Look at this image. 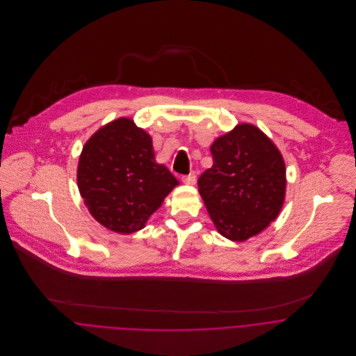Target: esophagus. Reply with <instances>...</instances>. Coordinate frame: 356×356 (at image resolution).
<instances>
[{
	"label": "esophagus",
	"mask_w": 356,
	"mask_h": 356,
	"mask_svg": "<svg viewBox=\"0 0 356 356\" xmlns=\"http://www.w3.org/2000/svg\"><path fill=\"white\" fill-rule=\"evenodd\" d=\"M182 182L186 185H195L196 184V175L195 174H189L182 177Z\"/></svg>",
	"instance_id": "1"
}]
</instances>
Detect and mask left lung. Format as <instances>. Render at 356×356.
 Here are the masks:
<instances>
[{
	"label": "left lung",
	"instance_id": "left-lung-1",
	"mask_svg": "<svg viewBox=\"0 0 356 356\" xmlns=\"http://www.w3.org/2000/svg\"><path fill=\"white\" fill-rule=\"evenodd\" d=\"M213 164L199 192L216 230L245 241L273 222L285 200L286 168L273 141L254 124H237L211 145Z\"/></svg>",
	"mask_w": 356,
	"mask_h": 356
}]
</instances>
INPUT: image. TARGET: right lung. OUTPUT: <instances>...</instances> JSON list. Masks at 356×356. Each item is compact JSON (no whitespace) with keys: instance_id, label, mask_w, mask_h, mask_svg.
Wrapping results in <instances>:
<instances>
[{"instance_id":"right-lung-1","label":"right lung","mask_w":356,"mask_h":356,"mask_svg":"<svg viewBox=\"0 0 356 356\" xmlns=\"http://www.w3.org/2000/svg\"><path fill=\"white\" fill-rule=\"evenodd\" d=\"M76 178L92 216L123 234L144 229L179 184L167 167L156 163L151 136L129 118L102 126L88 140Z\"/></svg>"}]
</instances>
